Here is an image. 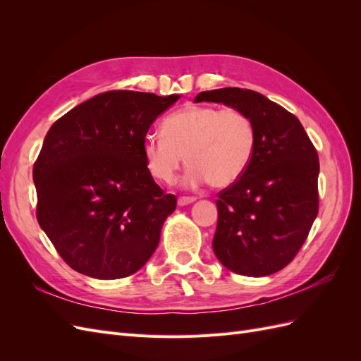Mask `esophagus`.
<instances>
[{
  "mask_svg": "<svg viewBox=\"0 0 361 361\" xmlns=\"http://www.w3.org/2000/svg\"><path fill=\"white\" fill-rule=\"evenodd\" d=\"M195 202V197H191V195H180V197L178 199V204L179 206H185V204H190Z\"/></svg>",
  "mask_w": 361,
  "mask_h": 361,
  "instance_id": "1",
  "label": "esophagus"
}]
</instances>
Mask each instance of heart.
Listing matches in <instances>:
<instances>
[{
    "mask_svg": "<svg viewBox=\"0 0 361 361\" xmlns=\"http://www.w3.org/2000/svg\"><path fill=\"white\" fill-rule=\"evenodd\" d=\"M255 145L253 120L244 111L194 105L164 118L162 134H146L143 155L150 174L161 182L174 179L185 155L190 164L185 183L226 188L245 173Z\"/></svg>",
    "mask_w": 361,
    "mask_h": 361,
    "instance_id": "1",
    "label": "heart"
}]
</instances>
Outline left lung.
<instances>
[{
	"label": "left lung",
	"instance_id": "left-lung-1",
	"mask_svg": "<svg viewBox=\"0 0 361 361\" xmlns=\"http://www.w3.org/2000/svg\"><path fill=\"white\" fill-rule=\"evenodd\" d=\"M253 120L256 145L245 173L218 192L214 253L236 274L264 277L298 255L319 211V158L300 120L248 89L202 92Z\"/></svg>",
	"mask_w": 361,
	"mask_h": 361
}]
</instances>
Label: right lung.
Masks as SVG:
<instances>
[{"label":"right lung","mask_w":361,"mask_h":361,"mask_svg":"<svg viewBox=\"0 0 361 361\" xmlns=\"http://www.w3.org/2000/svg\"><path fill=\"white\" fill-rule=\"evenodd\" d=\"M178 99L110 90L76 105L49 128L32 167L36 216L76 272L123 279L154 255L176 195L152 178L143 140Z\"/></svg>","instance_id":"1"}]
</instances>
